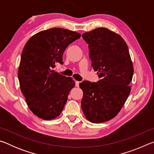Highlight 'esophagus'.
<instances>
[{
	"label": "esophagus",
	"mask_w": 154,
	"mask_h": 154,
	"mask_svg": "<svg viewBox=\"0 0 154 154\" xmlns=\"http://www.w3.org/2000/svg\"><path fill=\"white\" fill-rule=\"evenodd\" d=\"M79 83H80V82H78V81H76V82H75V86L79 87Z\"/></svg>",
	"instance_id": "obj_1"
}]
</instances>
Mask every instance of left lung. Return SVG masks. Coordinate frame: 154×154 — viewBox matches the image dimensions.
Returning a JSON list of instances; mask_svg holds the SVG:
<instances>
[{"mask_svg":"<svg viewBox=\"0 0 154 154\" xmlns=\"http://www.w3.org/2000/svg\"><path fill=\"white\" fill-rule=\"evenodd\" d=\"M82 37L101 79L79 83L83 92L81 105L88 120L102 123L115 118L124 106L131 90L133 65L127 44L118 34L102 27L83 33Z\"/></svg>","mask_w":154,"mask_h":154,"instance_id":"8db88e82","label":"left lung"}]
</instances>
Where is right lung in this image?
<instances>
[{"label":"right lung","mask_w":154,"mask_h":154,"mask_svg":"<svg viewBox=\"0 0 154 154\" xmlns=\"http://www.w3.org/2000/svg\"><path fill=\"white\" fill-rule=\"evenodd\" d=\"M79 33L61 28L43 30L26 43L17 75L28 107L39 118L51 120L60 115L75 81L54 71L62 56Z\"/></svg>","instance_id":"1"}]
</instances>
